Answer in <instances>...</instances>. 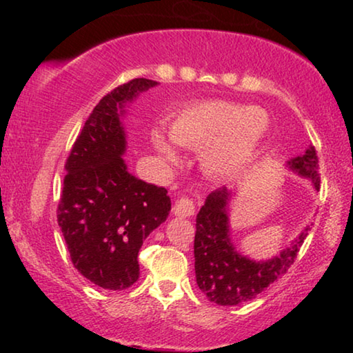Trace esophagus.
<instances>
[{
  "label": "esophagus",
  "mask_w": 353,
  "mask_h": 353,
  "mask_svg": "<svg viewBox=\"0 0 353 353\" xmlns=\"http://www.w3.org/2000/svg\"><path fill=\"white\" fill-rule=\"evenodd\" d=\"M194 210H196L194 202L190 198H181L176 202L174 207H172V213H174L176 216H181V218L193 216Z\"/></svg>",
  "instance_id": "esophagus-1"
}]
</instances>
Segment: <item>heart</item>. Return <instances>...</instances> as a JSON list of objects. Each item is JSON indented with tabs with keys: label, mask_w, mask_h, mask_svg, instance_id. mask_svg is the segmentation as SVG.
I'll list each match as a JSON object with an SVG mask.
<instances>
[{
	"label": "heart",
	"mask_w": 353,
	"mask_h": 353,
	"mask_svg": "<svg viewBox=\"0 0 353 353\" xmlns=\"http://www.w3.org/2000/svg\"><path fill=\"white\" fill-rule=\"evenodd\" d=\"M270 115L260 107L227 99H205L185 105L171 121L176 145L202 151V163L214 176L236 174L246 166L270 130ZM152 143L166 160L174 162L176 149L162 135Z\"/></svg>",
	"instance_id": "b5f03b06"
}]
</instances>
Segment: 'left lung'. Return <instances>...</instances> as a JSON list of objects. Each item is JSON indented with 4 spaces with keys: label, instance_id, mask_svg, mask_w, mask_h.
<instances>
[{
    "label": "left lung",
    "instance_id": "8db88e82",
    "mask_svg": "<svg viewBox=\"0 0 353 353\" xmlns=\"http://www.w3.org/2000/svg\"><path fill=\"white\" fill-rule=\"evenodd\" d=\"M319 160L314 146L305 154L291 159L288 166L302 177H307L319 191ZM230 191L225 187L212 191L196 216L194 271L199 290L208 301L218 305H238L265 291L282 277L294 263L299 249L308 235V227L290 248L271 260L255 261L238 254L230 241L227 204Z\"/></svg>",
    "mask_w": 353,
    "mask_h": 353
}]
</instances>
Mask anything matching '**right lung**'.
<instances>
[{
    "mask_svg": "<svg viewBox=\"0 0 353 353\" xmlns=\"http://www.w3.org/2000/svg\"><path fill=\"white\" fill-rule=\"evenodd\" d=\"M155 85L139 77L107 93L65 163L57 223L76 270L104 290H126L139 280L141 244L171 210L166 188L130 174L121 157L126 151L123 107Z\"/></svg>",
    "mask_w": 353,
    "mask_h": 353,
    "instance_id": "1",
    "label": "right lung"
}]
</instances>
